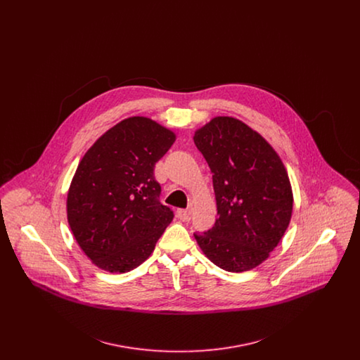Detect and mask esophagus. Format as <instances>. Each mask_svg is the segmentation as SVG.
Instances as JSON below:
<instances>
[{
    "mask_svg": "<svg viewBox=\"0 0 360 360\" xmlns=\"http://www.w3.org/2000/svg\"><path fill=\"white\" fill-rule=\"evenodd\" d=\"M176 214H178V219H181L182 221H188L190 220V212L186 210V209H178Z\"/></svg>",
    "mask_w": 360,
    "mask_h": 360,
    "instance_id": "obj_1",
    "label": "esophagus"
}]
</instances>
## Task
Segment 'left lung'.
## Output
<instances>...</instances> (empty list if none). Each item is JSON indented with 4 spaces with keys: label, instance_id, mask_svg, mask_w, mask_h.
<instances>
[{
    "label": "left lung",
    "instance_id": "1",
    "mask_svg": "<svg viewBox=\"0 0 360 360\" xmlns=\"http://www.w3.org/2000/svg\"><path fill=\"white\" fill-rule=\"evenodd\" d=\"M193 139L213 174L219 214L212 229L194 238L217 267L252 270L270 257L290 223L286 167L264 137L235 117L217 116Z\"/></svg>",
    "mask_w": 360,
    "mask_h": 360
}]
</instances>
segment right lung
<instances>
[{
    "instance_id": "add662e5",
    "label": "right lung",
    "mask_w": 360,
    "mask_h": 360,
    "mask_svg": "<svg viewBox=\"0 0 360 360\" xmlns=\"http://www.w3.org/2000/svg\"><path fill=\"white\" fill-rule=\"evenodd\" d=\"M175 134L156 121H120L86 151L68 193V221L86 257L109 273H128L153 254L172 223L159 202L155 163Z\"/></svg>"
}]
</instances>
